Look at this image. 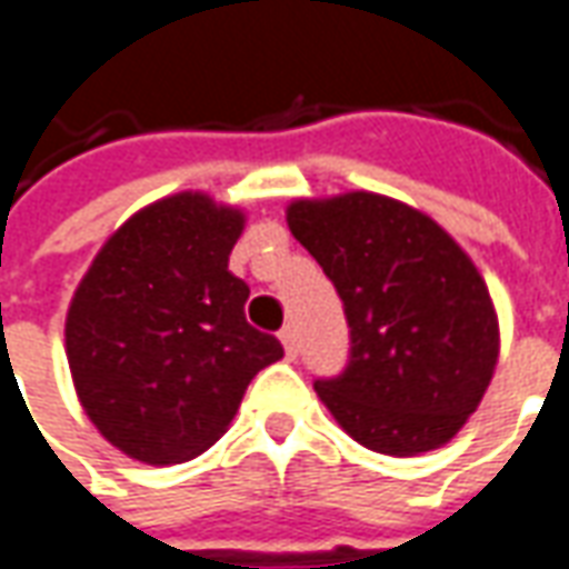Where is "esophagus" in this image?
<instances>
[{
	"label": "esophagus",
	"instance_id": "1",
	"mask_svg": "<svg viewBox=\"0 0 569 569\" xmlns=\"http://www.w3.org/2000/svg\"><path fill=\"white\" fill-rule=\"evenodd\" d=\"M278 337H281V343H284V356H288V359H297V347H300V343H297V328H293V325H284Z\"/></svg>",
	"mask_w": 569,
	"mask_h": 569
}]
</instances>
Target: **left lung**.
Segmentation results:
<instances>
[{
	"instance_id": "8db88e82",
	"label": "left lung",
	"mask_w": 569,
	"mask_h": 569,
	"mask_svg": "<svg viewBox=\"0 0 569 569\" xmlns=\"http://www.w3.org/2000/svg\"><path fill=\"white\" fill-rule=\"evenodd\" d=\"M288 226L350 325V362L316 381L319 399L371 452L440 449L499 362V319L471 257L421 210L371 191L293 201Z\"/></svg>"
}]
</instances>
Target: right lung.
Returning a JSON list of instances; mask_svg holds the SVG:
<instances>
[{"mask_svg": "<svg viewBox=\"0 0 569 569\" xmlns=\"http://www.w3.org/2000/svg\"><path fill=\"white\" fill-rule=\"evenodd\" d=\"M244 213L182 191L127 219L82 276L64 325L73 387L101 437L144 465L201 456L232 425L278 337L244 319L229 272Z\"/></svg>", "mask_w": 569, "mask_h": 569, "instance_id": "1", "label": "right lung"}]
</instances>
